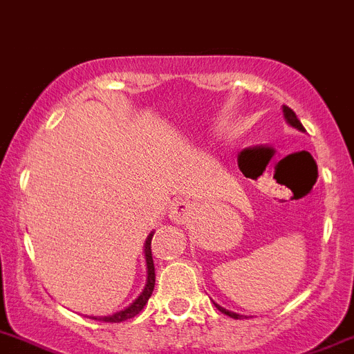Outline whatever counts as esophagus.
<instances>
[{"instance_id":"obj_1","label":"esophagus","mask_w":354,"mask_h":354,"mask_svg":"<svg viewBox=\"0 0 354 354\" xmlns=\"http://www.w3.org/2000/svg\"><path fill=\"white\" fill-rule=\"evenodd\" d=\"M193 213V207L186 201H175L170 207V218L177 223L188 222Z\"/></svg>"}]
</instances>
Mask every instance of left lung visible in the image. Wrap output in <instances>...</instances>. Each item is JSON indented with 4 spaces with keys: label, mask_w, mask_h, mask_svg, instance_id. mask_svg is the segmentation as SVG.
<instances>
[{
    "label": "left lung",
    "mask_w": 354,
    "mask_h": 354,
    "mask_svg": "<svg viewBox=\"0 0 354 354\" xmlns=\"http://www.w3.org/2000/svg\"><path fill=\"white\" fill-rule=\"evenodd\" d=\"M283 114H285V120L290 123V125L295 127V129H299V131H304L303 123L299 122V118L295 116V113H294V111H292V109L286 107V105H283ZM214 306L218 308V310L222 313H225V315L232 317V319H241V315H238V313H234V312H229V310H225V308L218 306V304H214Z\"/></svg>",
    "instance_id": "8db88e82"
}]
</instances>
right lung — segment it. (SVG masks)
Here are the masks:
<instances>
[{
    "label": "right lung",
    "instance_id": "1",
    "mask_svg": "<svg viewBox=\"0 0 354 354\" xmlns=\"http://www.w3.org/2000/svg\"><path fill=\"white\" fill-rule=\"evenodd\" d=\"M152 236H153V232H150L147 241H145V259H147L148 276H147V286H145V290L140 294V297L136 299L131 306H127L125 310H120V312L113 313V315H109V317H93V319H96V321H104V322H123L132 319V317H136L141 310H143V306L148 303L150 295H152L153 285H156V268H153L152 247H150V243H152Z\"/></svg>",
    "mask_w": 354,
    "mask_h": 354
}]
</instances>
